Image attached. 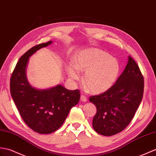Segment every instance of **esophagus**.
<instances>
[{"mask_svg": "<svg viewBox=\"0 0 156 156\" xmlns=\"http://www.w3.org/2000/svg\"><path fill=\"white\" fill-rule=\"evenodd\" d=\"M80 100L82 101V102H86L87 100H88V99H87V98L85 96L82 95L80 96Z\"/></svg>", "mask_w": 156, "mask_h": 156, "instance_id": "obj_1", "label": "esophagus"}]
</instances>
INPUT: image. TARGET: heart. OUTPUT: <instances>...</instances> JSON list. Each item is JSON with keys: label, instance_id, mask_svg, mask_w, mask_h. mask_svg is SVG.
Wrapping results in <instances>:
<instances>
[{"label": "heart", "instance_id": "b5f03b06", "mask_svg": "<svg viewBox=\"0 0 156 156\" xmlns=\"http://www.w3.org/2000/svg\"><path fill=\"white\" fill-rule=\"evenodd\" d=\"M74 65L68 67L70 78L78 80L80 74L84 72L83 82L89 91L102 93L114 85L118 76L120 66L116 58L108 52L98 48L84 50L74 58Z\"/></svg>", "mask_w": 156, "mask_h": 156}]
</instances>
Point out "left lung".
Instances as JSON below:
<instances>
[{"label": "left lung", "mask_w": 156, "mask_h": 156, "mask_svg": "<svg viewBox=\"0 0 156 156\" xmlns=\"http://www.w3.org/2000/svg\"><path fill=\"white\" fill-rule=\"evenodd\" d=\"M144 78L131 57L124 72L107 91L90 98L96 107L92 126L101 135L111 136L124 130L132 121L142 102Z\"/></svg>", "instance_id": "1"}]
</instances>
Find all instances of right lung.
<instances>
[{"label":"right lung","mask_w":156,"mask_h":156,"mask_svg":"<svg viewBox=\"0 0 156 156\" xmlns=\"http://www.w3.org/2000/svg\"><path fill=\"white\" fill-rule=\"evenodd\" d=\"M52 41L32 47L22 56L10 78V94L17 109L29 128L41 134L56 131L62 125L71 108L80 100L78 90H70L58 84L38 89L28 82L27 68L29 58Z\"/></svg>","instance_id":"add662e5"}]
</instances>
